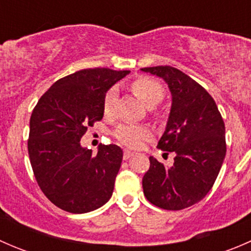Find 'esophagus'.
<instances>
[{
    "mask_svg": "<svg viewBox=\"0 0 251 251\" xmlns=\"http://www.w3.org/2000/svg\"><path fill=\"white\" fill-rule=\"evenodd\" d=\"M133 151H124V155H123V158H124V160H127V159H130L131 156L133 155Z\"/></svg>",
    "mask_w": 251,
    "mask_h": 251,
    "instance_id": "esophagus-1",
    "label": "esophagus"
}]
</instances>
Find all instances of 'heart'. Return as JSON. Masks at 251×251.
<instances>
[{"label":"heart","mask_w":251,"mask_h":251,"mask_svg":"<svg viewBox=\"0 0 251 251\" xmlns=\"http://www.w3.org/2000/svg\"><path fill=\"white\" fill-rule=\"evenodd\" d=\"M131 90L138 98H141V100L147 107H154L164 97L163 85L151 77L141 76L135 78L131 82ZM116 96H118V91L115 87H111L105 93L104 100H103V114L105 118H111L114 115ZM151 136V128L144 125H136V124H123L114 132V137L116 138V141L128 148H138L144 141L149 140Z\"/></svg>","instance_id":"1"}]
</instances>
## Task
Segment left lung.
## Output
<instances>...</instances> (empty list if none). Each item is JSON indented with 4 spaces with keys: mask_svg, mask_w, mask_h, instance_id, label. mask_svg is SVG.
I'll list each match as a JSON object with an SVG mask.
<instances>
[{
    "mask_svg": "<svg viewBox=\"0 0 251 251\" xmlns=\"http://www.w3.org/2000/svg\"><path fill=\"white\" fill-rule=\"evenodd\" d=\"M141 70L163 77L170 88L173 105L158 148L176 154L170 168L149 158L144 196L161 209H186L201 201L216 181L226 156L224 119L214 98L181 70L169 65Z\"/></svg>",
    "mask_w": 251,
    "mask_h": 251,
    "instance_id": "1",
    "label": "left lung"
}]
</instances>
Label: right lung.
I'll use <instances>...</instances> for the list:
<instances>
[{
	"instance_id": "obj_1",
	"label": "right lung",
	"mask_w": 251,
	"mask_h": 251,
	"mask_svg": "<svg viewBox=\"0 0 251 251\" xmlns=\"http://www.w3.org/2000/svg\"><path fill=\"white\" fill-rule=\"evenodd\" d=\"M128 70L83 69L55 81L30 118V164L37 184L55 206L83 214L104 205L113 194L123 151L100 144L93 155L80 140L103 118V100Z\"/></svg>"
}]
</instances>
